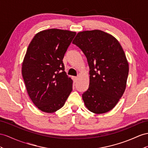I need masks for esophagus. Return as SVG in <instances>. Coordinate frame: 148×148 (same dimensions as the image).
Listing matches in <instances>:
<instances>
[{"label": "esophagus", "instance_id": "34e87169", "mask_svg": "<svg viewBox=\"0 0 148 148\" xmlns=\"http://www.w3.org/2000/svg\"><path fill=\"white\" fill-rule=\"evenodd\" d=\"M73 81L74 82H76L77 81V77H73Z\"/></svg>", "mask_w": 148, "mask_h": 148}]
</instances>
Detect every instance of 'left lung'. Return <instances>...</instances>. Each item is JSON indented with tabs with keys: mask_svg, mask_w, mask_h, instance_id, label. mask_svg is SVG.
<instances>
[{
	"mask_svg": "<svg viewBox=\"0 0 148 148\" xmlns=\"http://www.w3.org/2000/svg\"><path fill=\"white\" fill-rule=\"evenodd\" d=\"M73 44L81 49L89 67V86L82 94L90 112L111 111L123 96L126 87L129 64L115 37L100 30L79 32Z\"/></svg>",
	"mask_w": 148,
	"mask_h": 148,
	"instance_id": "obj_1",
	"label": "left lung"
}]
</instances>
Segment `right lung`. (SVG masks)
Here are the masks:
<instances>
[{
	"mask_svg": "<svg viewBox=\"0 0 148 148\" xmlns=\"http://www.w3.org/2000/svg\"><path fill=\"white\" fill-rule=\"evenodd\" d=\"M75 34L66 30H44L29 45L22 74L30 98L42 111L59 110L72 92L73 80L64 71L62 59Z\"/></svg>",
	"mask_w": 148,
	"mask_h": 148,
	"instance_id": "right-lung-1",
	"label": "right lung"
}]
</instances>
